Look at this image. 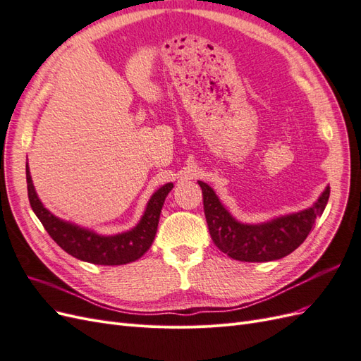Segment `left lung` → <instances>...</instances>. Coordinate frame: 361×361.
<instances>
[{
  "label": "left lung",
  "mask_w": 361,
  "mask_h": 361,
  "mask_svg": "<svg viewBox=\"0 0 361 361\" xmlns=\"http://www.w3.org/2000/svg\"><path fill=\"white\" fill-rule=\"evenodd\" d=\"M199 185L214 244L228 257L241 262H269L290 255L307 238L330 197V187H326L309 209L272 218L267 223L244 224L226 209L209 185L202 180Z\"/></svg>",
  "instance_id": "left-lung-1"
}]
</instances>
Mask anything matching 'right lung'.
Here are the masks:
<instances>
[{"label":"right lung","instance_id":"1","mask_svg":"<svg viewBox=\"0 0 361 361\" xmlns=\"http://www.w3.org/2000/svg\"><path fill=\"white\" fill-rule=\"evenodd\" d=\"M171 188L173 183L170 182L154 192L143 216L134 228L117 235H99L89 228L64 221L49 212L37 197L27 164L28 200L45 231L66 253L96 265H125L135 262L146 253L155 239L162 204Z\"/></svg>","mask_w":361,"mask_h":361}]
</instances>
